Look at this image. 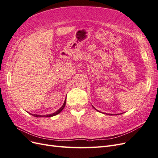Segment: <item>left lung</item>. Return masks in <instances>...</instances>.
Segmentation results:
<instances>
[{"mask_svg":"<svg viewBox=\"0 0 158 158\" xmlns=\"http://www.w3.org/2000/svg\"><path fill=\"white\" fill-rule=\"evenodd\" d=\"M92 107H94V108L95 110H96V111H98V110H97L96 109H95V107H94L93 106H92ZM106 114H107V113H106ZM121 114H122V113H121ZM110 114V115H113V114ZM114 115H117V114H114Z\"/></svg>","mask_w":158,"mask_h":158,"instance_id":"1","label":"left lung"}]
</instances>
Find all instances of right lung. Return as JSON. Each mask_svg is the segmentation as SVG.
<instances>
[{
    "instance_id": "add662e5",
    "label": "right lung",
    "mask_w": 158,
    "mask_h": 158,
    "mask_svg": "<svg viewBox=\"0 0 158 158\" xmlns=\"http://www.w3.org/2000/svg\"><path fill=\"white\" fill-rule=\"evenodd\" d=\"M66 99H65L64 102L63 106H62V107L59 110H57V111L56 112H55L54 113L47 114V115H46V114H44V115H41V114H31V113H30V114H31V115H33V117H53V116L56 115V114H58L59 113H60L62 111H63V109L64 108V107L66 106Z\"/></svg>"
}]
</instances>
